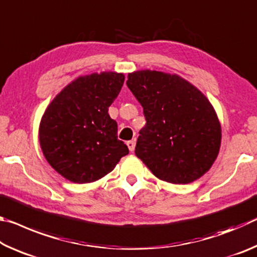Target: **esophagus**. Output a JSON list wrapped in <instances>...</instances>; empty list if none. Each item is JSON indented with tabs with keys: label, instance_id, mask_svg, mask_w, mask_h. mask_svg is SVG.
Wrapping results in <instances>:
<instances>
[{
	"label": "esophagus",
	"instance_id": "34e87169",
	"mask_svg": "<svg viewBox=\"0 0 257 257\" xmlns=\"http://www.w3.org/2000/svg\"><path fill=\"white\" fill-rule=\"evenodd\" d=\"M127 146H128V149H129V151L130 152H134V150H135V146H136V141H129V142H127Z\"/></svg>",
	"mask_w": 257,
	"mask_h": 257
}]
</instances>
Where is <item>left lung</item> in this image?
Here are the masks:
<instances>
[{
    "label": "left lung",
    "instance_id": "obj_1",
    "mask_svg": "<svg viewBox=\"0 0 257 257\" xmlns=\"http://www.w3.org/2000/svg\"><path fill=\"white\" fill-rule=\"evenodd\" d=\"M127 86L142 104L146 124L135 153L160 180L190 184L219 155L221 124L207 97L177 73L138 70Z\"/></svg>",
    "mask_w": 257,
    "mask_h": 257
}]
</instances>
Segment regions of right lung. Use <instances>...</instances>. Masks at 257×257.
<instances>
[{
  "label": "right lung",
  "mask_w": 257,
  "mask_h": 257,
  "mask_svg": "<svg viewBox=\"0 0 257 257\" xmlns=\"http://www.w3.org/2000/svg\"><path fill=\"white\" fill-rule=\"evenodd\" d=\"M123 81V73L114 71L79 76L46 107L38 128L40 145L49 164L67 180H99L129 153L108 114Z\"/></svg>",
  "instance_id": "right-lung-1"
}]
</instances>
